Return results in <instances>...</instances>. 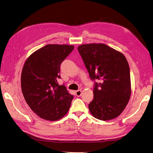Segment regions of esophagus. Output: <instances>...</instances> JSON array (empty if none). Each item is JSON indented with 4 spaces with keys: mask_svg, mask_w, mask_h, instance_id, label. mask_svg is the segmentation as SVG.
<instances>
[{
    "mask_svg": "<svg viewBox=\"0 0 153 153\" xmlns=\"http://www.w3.org/2000/svg\"><path fill=\"white\" fill-rule=\"evenodd\" d=\"M75 94L76 96L79 97L82 95V91L81 90H78V91H75Z\"/></svg>",
    "mask_w": 153,
    "mask_h": 153,
    "instance_id": "34e87169",
    "label": "esophagus"
}]
</instances>
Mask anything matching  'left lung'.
Returning <instances> with one entry per match:
<instances>
[{"label":"left lung","instance_id":"obj_1","mask_svg":"<svg viewBox=\"0 0 153 153\" xmlns=\"http://www.w3.org/2000/svg\"><path fill=\"white\" fill-rule=\"evenodd\" d=\"M78 52L94 82V98L89 104L90 112L101 121L121 114L131 95L130 72L124 55L105 44H85Z\"/></svg>","mask_w":153,"mask_h":153}]
</instances>
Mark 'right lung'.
I'll list each match as a JSON object with an SVG mask.
<instances>
[{
    "instance_id": "obj_1",
    "label": "right lung",
    "mask_w": 153,
    "mask_h": 153,
    "mask_svg": "<svg viewBox=\"0 0 153 153\" xmlns=\"http://www.w3.org/2000/svg\"><path fill=\"white\" fill-rule=\"evenodd\" d=\"M74 49L68 45H47L32 53L22 69L21 87L29 107L39 117L57 121L65 115L73 96L57 83L61 64Z\"/></svg>"
}]
</instances>
